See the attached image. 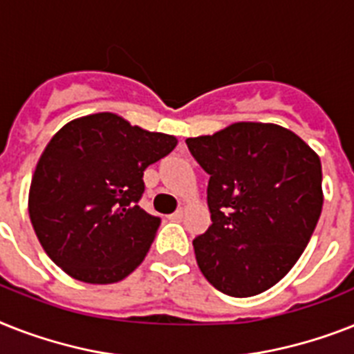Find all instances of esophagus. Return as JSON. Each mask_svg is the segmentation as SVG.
I'll return each mask as SVG.
<instances>
[{"label":"esophagus","mask_w":354,"mask_h":354,"mask_svg":"<svg viewBox=\"0 0 354 354\" xmlns=\"http://www.w3.org/2000/svg\"><path fill=\"white\" fill-rule=\"evenodd\" d=\"M182 218H183V209H178L176 212H172V214H171V220H174V222L182 220Z\"/></svg>","instance_id":"1"}]
</instances>
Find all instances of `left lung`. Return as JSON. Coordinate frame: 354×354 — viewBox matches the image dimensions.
<instances>
[{
    "label": "left lung",
    "instance_id": "left-lung-1",
    "mask_svg": "<svg viewBox=\"0 0 354 354\" xmlns=\"http://www.w3.org/2000/svg\"><path fill=\"white\" fill-rule=\"evenodd\" d=\"M185 143L209 174L212 223L192 240L200 271L229 297L267 291L291 271L318 223L320 158L272 123H232Z\"/></svg>",
    "mask_w": 354,
    "mask_h": 354
}]
</instances>
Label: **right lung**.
Segmentation results:
<instances>
[{
	"label": "right lung",
	"instance_id": "add662e5",
	"mask_svg": "<svg viewBox=\"0 0 354 354\" xmlns=\"http://www.w3.org/2000/svg\"><path fill=\"white\" fill-rule=\"evenodd\" d=\"M176 143L111 112L59 129L37 162L28 194L30 222L50 260L87 283L129 277L162 223L138 205L143 171Z\"/></svg>",
	"mask_w": 354,
	"mask_h": 354
}]
</instances>
